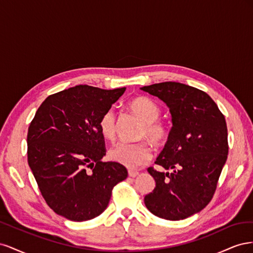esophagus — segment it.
<instances>
[{
  "mask_svg": "<svg viewBox=\"0 0 253 253\" xmlns=\"http://www.w3.org/2000/svg\"><path fill=\"white\" fill-rule=\"evenodd\" d=\"M139 174L138 171H134V170H128V176L129 177H136L137 175Z\"/></svg>",
  "mask_w": 253,
  "mask_h": 253,
  "instance_id": "1",
  "label": "esophagus"
}]
</instances>
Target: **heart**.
Instances as JSON below:
<instances>
[{
    "instance_id": "1",
    "label": "heart",
    "mask_w": 253,
    "mask_h": 253,
    "mask_svg": "<svg viewBox=\"0 0 253 253\" xmlns=\"http://www.w3.org/2000/svg\"><path fill=\"white\" fill-rule=\"evenodd\" d=\"M131 110L143 125L140 129V137L147 138L154 144L164 143L169 137V127L163 121L158 120L160 108L148 97H138L129 103ZM99 131L105 139L112 140L116 134V116L113 110L105 111L99 119ZM152 156L149 144L144 141L137 143L117 142L109 151V158L115 163L135 169L148 163Z\"/></svg>"
}]
</instances>
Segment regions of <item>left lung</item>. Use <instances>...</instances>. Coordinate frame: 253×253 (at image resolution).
Masks as SVG:
<instances>
[{"label":"left lung","instance_id":"1","mask_svg":"<svg viewBox=\"0 0 253 253\" xmlns=\"http://www.w3.org/2000/svg\"><path fill=\"white\" fill-rule=\"evenodd\" d=\"M140 89L167 104L173 125L155 162L173 171L149 168L156 187L144 196L145 207L160 218L185 219L202 211L216 190L229 149L225 116L208 94L186 84L169 81Z\"/></svg>","mask_w":253,"mask_h":253}]
</instances>
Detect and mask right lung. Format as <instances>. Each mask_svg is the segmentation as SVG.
<instances>
[{"label":"right lung","mask_w":253,"mask_h":253,"mask_svg":"<svg viewBox=\"0 0 253 253\" xmlns=\"http://www.w3.org/2000/svg\"><path fill=\"white\" fill-rule=\"evenodd\" d=\"M126 87L77 85L48 96L27 134V160L45 202L74 221L94 218L106 209L112 190L127 177L125 166L103 163L104 137L99 119Z\"/></svg>","instance_id":"add662e5"}]
</instances>
